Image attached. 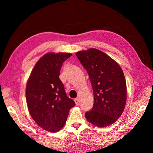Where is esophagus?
Returning <instances> with one entry per match:
<instances>
[{
    "mask_svg": "<svg viewBox=\"0 0 153 153\" xmlns=\"http://www.w3.org/2000/svg\"><path fill=\"white\" fill-rule=\"evenodd\" d=\"M74 101H75V103L77 105H78L79 104V99L78 98H76L74 99Z\"/></svg>",
    "mask_w": 153,
    "mask_h": 153,
    "instance_id": "esophagus-1",
    "label": "esophagus"
}]
</instances>
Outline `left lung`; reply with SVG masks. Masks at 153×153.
Instances as JSON below:
<instances>
[{"label": "left lung", "mask_w": 153, "mask_h": 153, "mask_svg": "<svg viewBox=\"0 0 153 153\" xmlns=\"http://www.w3.org/2000/svg\"><path fill=\"white\" fill-rule=\"evenodd\" d=\"M90 77L94 105L85 114L87 120L98 127L115 123L123 114L126 102V84L123 69L108 55L89 49L76 53Z\"/></svg>", "instance_id": "8db88e82"}]
</instances>
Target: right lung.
I'll use <instances>...</instances> for the list:
<instances>
[{"mask_svg": "<svg viewBox=\"0 0 153 153\" xmlns=\"http://www.w3.org/2000/svg\"><path fill=\"white\" fill-rule=\"evenodd\" d=\"M71 56L68 53H48L36 63L26 87V99L29 113L39 126L55 132L62 128L69 110L75 104L67 96L59 79L63 62Z\"/></svg>", "mask_w": 153, "mask_h": 153, "instance_id": "add662e5", "label": "right lung"}]
</instances>
